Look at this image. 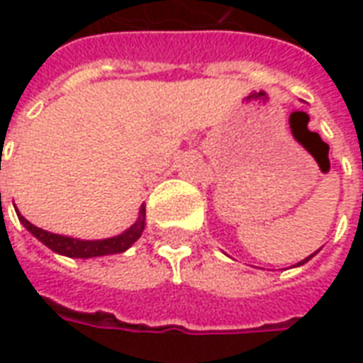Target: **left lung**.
I'll use <instances>...</instances> for the list:
<instances>
[{
	"label": "left lung",
	"mask_w": 363,
	"mask_h": 363,
	"mask_svg": "<svg viewBox=\"0 0 363 363\" xmlns=\"http://www.w3.org/2000/svg\"><path fill=\"white\" fill-rule=\"evenodd\" d=\"M317 252H319V251H315V252H313V255H309V257H307V259H303V260H301V262H297V264H294V267H301V264H305V262H309V260H311L313 257H315V255H317Z\"/></svg>",
	"instance_id": "left-lung-1"
}]
</instances>
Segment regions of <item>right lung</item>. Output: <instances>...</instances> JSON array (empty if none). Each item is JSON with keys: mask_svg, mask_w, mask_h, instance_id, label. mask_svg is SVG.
Instances as JSON below:
<instances>
[{"mask_svg": "<svg viewBox=\"0 0 363 363\" xmlns=\"http://www.w3.org/2000/svg\"><path fill=\"white\" fill-rule=\"evenodd\" d=\"M17 216H19L21 223H23L40 243H44L48 249H52L54 252H58V255L69 257V259H93V257H106V255L124 252L142 237L143 229H145V206L140 208V216H138L135 223H132L124 233L108 237V239H95V241L74 239V237L50 233V231H44V229L33 225V223L28 220H25L21 213H17Z\"/></svg>", "mask_w": 363, "mask_h": 363, "instance_id": "obj_1", "label": "right lung"}]
</instances>
